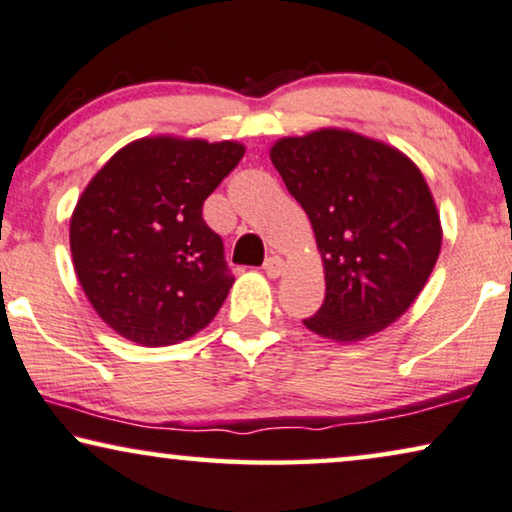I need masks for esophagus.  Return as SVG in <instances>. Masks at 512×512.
<instances>
[{"label":"esophagus","instance_id":"1","mask_svg":"<svg viewBox=\"0 0 512 512\" xmlns=\"http://www.w3.org/2000/svg\"><path fill=\"white\" fill-rule=\"evenodd\" d=\"M263 272H265V275H268L270 279H277V277L284 272V261H282V258H279V256H270L268 261L263 263Z\"/></svg>","mask_w":512,"mask_h":512}]
</instances>
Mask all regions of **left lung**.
I'll use <instances>...</instances> for the list:
<instances>
[{
    "label": "left lung",
    "instance_id": "obj_1",
    "mask_svg": "<svg viewBox=\"0 0 512 512\" xmlns=\"http://www.w3.org/2000/svg\"><path fill=\"white\" fill-rule=\"evenodd\" d=\"M270 160L310 216L326 298L303 324L359 342L408 312L431 277L443 226L419 167L380 139L342 128L282 137Z\"/></svg>",
    "mask_w": 512,
    "mask_h": 512
}]
</instances>
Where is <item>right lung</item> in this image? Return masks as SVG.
Instances as JSON below:
<instances>
[{
    "label": "right lung",
    "instance_id": "add662e5",
    "mask_svg": "<svg viewBox=\"0 0 512 512\" xmlns=\"http://www.w3.org/2000/svg\"><path fill=\"white\" fill-rule=\"evenodd\" d=\"M242 156L244 144L228 139L142 137L83 188L69 247L81 289L111 331L167 347L216 317L235 279L202 205Z\"/></svg>",
    "mask_w": 512,
    "mask_h": 512
}]
</instances>
